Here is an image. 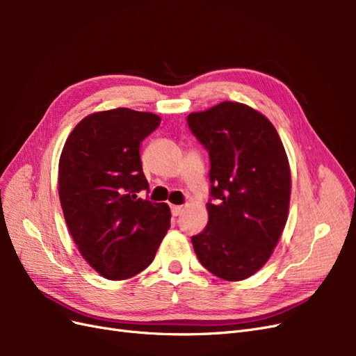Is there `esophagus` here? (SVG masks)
<instances>
[{
	"label": "esophagus",
	"instance_id": "34e87169",
	"mask_svg": "<svg viewBox=\"0 0 356 356\" xmlns=\"http://www.w3.org/2000/svg\"><path fill=\"white\" fill-rule=\"evenodd\" d=\"M170 211H172V215H174V217H178V215H179L182 211H184V208L178 207V204H172Z\"/></svg>",
	"mask_w": 356,
	"mask_h": 356
}]
</instances>
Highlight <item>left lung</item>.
<instances>
[{
    "mask_svg": "<svg viewBox=\"0 0 356 356\" xmlns=\"http://www.w3.org/2000/svg\"><path fill=\"white\" fill-rule=\"evenodd\" d=\"M191 132L211 159L209 221L191 243L200 264L224 281L252 276L268 261L288 220L291 169L272 122L224 101L190 113Z\"/></svg>",
    "mask_w": 356,
    "mask_h": 356,
    "instance_id": "8db88e82",
    "label": "left lung"
}]
</instances>
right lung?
I'll return each instance as SVG.
<instances>
[{
	"label": "right lung",
	"mask_w": 356,
	"mask_h": 356,
	"mask_svg": "<svg viewBox=\"0 0 356 356\" xmlns=\"http://www.w3.org/2000/svg\"><path fill=\"white\" fill-rule=\"evenodd\" d=\"M157 114L113 108L86 115L59 159V200L72 241L101 276L123 281L143 272L170 227L166 203L138 199L148 188L139 144Z\"/></svg>",
	"instance_id": "right-lung-1"
}]
</instances>
